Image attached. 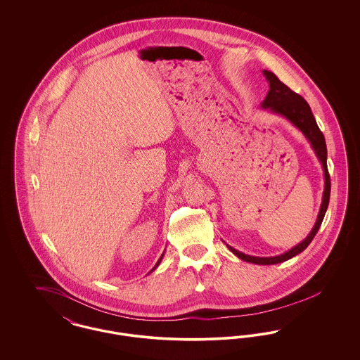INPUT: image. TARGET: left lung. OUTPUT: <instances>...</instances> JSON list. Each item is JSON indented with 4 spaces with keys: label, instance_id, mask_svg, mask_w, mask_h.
<instances>
[{
    "label": "left lung",
    "instance_id": "1",
    "mask_svg": "<svg viewBox=\"0 0 360 360\" xmlns=\"http://www.w3.org/2000/svg\"><path fill=\"white\" fill-rule=\"evenodd\" d=\"M263 74L266 77V79L269 81L270 90L266 96V98L262 103L263 109H270L273 113L281 115L283 117H286L290 121L292 125H295L305 137L310 141L311 148L314 150V153L317 155L319 160L323 165V170H324V176H326V186H324V193H323V202L320 206V212L317 216V221L314 224L313 229L310 231L308 238L301 241L298 245L292 247L288 252L278 255V257H251V255H245L243 252H240L238 250L232 248L231 245L226 244V247L229 248V251H232L236 257H240L241 260L250 262V263H255V264H276L285 260H289L292 257L301 254L309 244L316 236L320 225L324 220L328 204H329V195H330V178H329V172H328V166H326V139L323 132L320 131L316 119L310 110L309 103L297 93H294L290 87L285 85L283 82H281L278 79V77L274 72L263 70Z\"/></svg>",
    "mask_w": 360,
    "mask_h": 360
}]
</instances>
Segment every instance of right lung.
<instances>
[{"label":"right lung","instance_id":"right-lung-1","mask_svg":"<svg viewBox=\"0 0 360 360\" xmlns=\"http://www.w3.org/2000/svg\"><path fill=\"white\" fill-rule=\"evenodd\" d=\"M162 257H163V254H162V257H160V259H159V260H158V263H156V264H155V267H154V269H153V270H155V269H156V267H158V266H159V263H160V260H162Z\"/></svg>","mask_w":360,"mask_h":360}]
</instances>
